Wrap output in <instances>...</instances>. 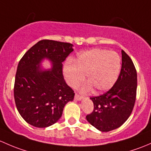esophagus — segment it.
Returning a JSON list of instances; mask_svg holds the SVG:
<instances>
[{"mask_svg": "<svg viewBox=\"0 0 151 151\" xmlns=\"http://www.w3.org/2000/svg\"><path fill=\"white\" fill-rule=\"evenodd\" d=\"M82 98H83V97L80 96L79 94H75V99H76V100H81Z\"/></svg>", "mask_w": 151, "mask_h": 151, "instance_id": "esophagus-1", "label": "esophagus"}]
</instances>
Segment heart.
<instances>
[{"mask_svg": "<svg viewBox=\"0 0 151 151\" xmlns=\"http://www.w3.org/2000/svg\"><path fill=\"white\" fill-rule=\"evenodd\" d=\"M120 70L121 58L117 53L92 49L79 54L75 62H67L63 73L67 83L72 88H77L86 75L88 83L83 91H88L93 87L95 91L99 92L108 90L114 85Z\"/></svg>", "mask_w": 151, "mask_h": 151, "instance_id": "b5f03b06", "label": "heart"}]
</instances>
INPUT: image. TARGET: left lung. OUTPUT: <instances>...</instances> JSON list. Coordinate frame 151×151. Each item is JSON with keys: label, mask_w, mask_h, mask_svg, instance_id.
<instances>
[{"label": "left lung", "mask_w": 151, "mask_h": 151, "mask_svg": "<svg viewBox=\"0 0 151 151\" xmlns=\"http://www.w3.org/2000/svg\"><path fill=\"white\" fill-rule=\"evenodd\" d=\"M120 74L113 87L99 96L91 97L92 113L86 120L101 132L119 128L131 115L137 96V76L132 60L124 50Z\"/></svg>", "instance_id": "8db88e82"}]
</instances>
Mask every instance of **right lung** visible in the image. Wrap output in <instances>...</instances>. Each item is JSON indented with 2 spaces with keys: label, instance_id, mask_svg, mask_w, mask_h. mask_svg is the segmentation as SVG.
<instances>
[{
  "label": "right lung",
  "instance_id": "1",
  "mask_svg": "<svg viewBox=\"0 0 151 151\" xmlns=\"http://www.w3.org/2000/svg\"><path fill=\"white\" fill-rule=\"evenodd\" d=\"M73 51L71 43L41 40L20 60L14 96L19 113L30 125L45 128L55 124L61 118L65 105L73 99L75 93L63 73V63ZM44 58L52 62L51 71L39 68Z\"/></svg>",
  "mask_w": 151,
  "mask_h": 151
}]
</instances>
